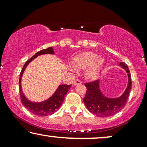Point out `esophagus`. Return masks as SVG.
<instances>
[{"label":"esophagus","mask_w":147,"mask_h":147,"mask_svg":"<svg viewBox=\"0 0 147 147\" xmlns=\"http://www.w3.org/2000/svg\"><path fill=\"white\" fill-rule=\"evenodd\" d=\"M82 84V82L80 81V80H76L75 82H74V86L78 85V84Z\"/></svg>","instance_id":"esophagus-1"}]
</instances>
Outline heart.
<instances>
[{
  "mask_svg": "<svg viewBox=\"0 0 147 147\" xmlns=\"http://www.w3.org/2000/svg\"><path fill=\"white\" fill-rule=\"evenodd\" d=\"M105 59L99 57L94 52L88 51L78 54L74 57L72 61L73 67H70L71 70L76 69H86L85 76L89 80H96L101 73L104 67Z\"/></svg>",
  "mask_w": 147,
  "mask_h": 147,
  "instance_id": "heart-1",
  "label": "heart"
}]
</instances>
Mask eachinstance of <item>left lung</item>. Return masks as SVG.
Here are the masks:
<instances>
[{
  "instance_id": "8db88e82",
  "label": "left lung",
  "mask_w": 147,
  "mask_h": 147,
  "mask_svg": "<svg viewBox=\"0 0 147 147\" xmlns=\"http://www.w3.org/2000/svg\"><path fill=\"white\" fill-rule=\"evenodd\" d=\"M122 67L127 73L128 84L123 94L118 98H108L104 95L100 88V80L86 83L87 92L84 102L87 109L91 113L100 117H108L120 111L126 105L132 87L131 76L128 66L123 62H120Z\"/></svg>"
}]
</instances>
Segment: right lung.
Masks as SVG:
<instances>
[{
  "mask_svg": "<svg viewBox=\"0 0 147 147\" xmlns=\"http://www.w3.org/2000/svg\"><path fill=\"white\" fill-rule=\"evenodd\" d=\"M54 53H55V52H54L53 47H48L47 49L41 50V51L36 53L33 57L26 61L23 67V69L21 70V74H20L19 86L22 104L29 112L39 116H47L51 115L57 111L63 104L65 95L69 90L71 85H65V84L59 85L57 87V90H55V92L53 94V95L50 96L48 99L42 102H35L29 100L24 94L21 86L22 77H23L26 67L30 63V62H31L34 59L41 55H45V54L54 55Z\"/></svg>",
  "mask_w": 147,
  "mask_h": 147,
  "instance_id": "add662e5",
  "label": "right lung"
}]
</instances>
